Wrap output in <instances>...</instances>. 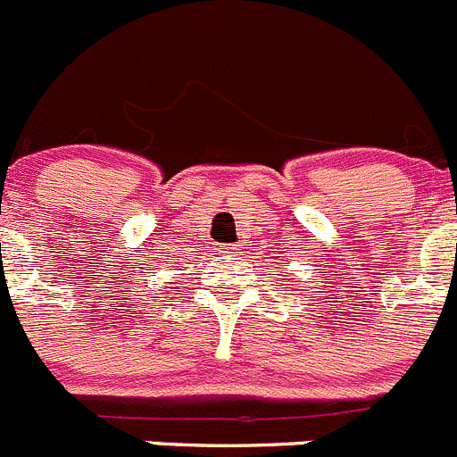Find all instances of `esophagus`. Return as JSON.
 <instances>
[{
  "label": "esophagus",
  "instance_id": "1",
  "mask_svg": "<svg viewBox=\"0 0 457 457\" xmlns=\"http://www.w3.org/2000/svg\"><path fill=\"white\" fill-rule=\"evenodd\" d=\"M224 249H226V253H231V256H237V253H242V249H245V246H242V245H226Z\"/></svg>",
  "mask_w": 457,
  "mask_h": 457
}]
</instances>
